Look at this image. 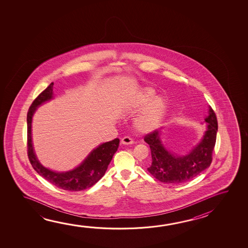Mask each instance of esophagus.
Listing matches in <instances>:
<instances>
[{
  "instance_id": "esophagus-1",
  "label": "esophagus",
  "mask_w": 248,
  "mask_h": 248,
  "mask_svg": "<svg viewBox=\"0 0 248 248\" xmlns=\"http://www.w3.org/2000/svg\"><path fill=\"white\" fill-rule=\"evenodd\" d=\"M121 143L124 144V145L133 144V143H134V141H133V139L130 138V137H124V138H122V140H121Z\"/></svg>"
}]
</instances>
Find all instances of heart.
<instances>
[{
	"label": "heart",
	"mask_w": 248,
	"mask_h": 248,
	"mask_svg": "<svg viewBox=\"0 0 248 248\" xmlns=\"http://www.w3.org/2000/svg\"><path fill=\"white\" fill-rule=\"evenodd\" d=\"M155 91L151 87H142L137 91L130 101L131 109L139 110L145 106L136 120L135 125L140 132L148 133L155 130L162 122L167 110L166 99L154 96Z\"/></svg>",
	"instance_id": "heart-1"
}]
</instances>
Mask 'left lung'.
<instances>
[{"mask_svg": "<svg viewBox=\"0 0 248 248\" xmlns=\"http://www.w3.org/2000/svg\"><path fill=\"white\" fill-rule=\"evenodd\" d=\"M208 112L205 119L207 124V130L202 141L185 155L179 156L168 151L163 146L157 130L144 137V141L150 145L152 156V163L148 168V171L155 178L162 183L179 184L194 178L210 166L218 122L211 107H209Z\"/></svg>", "mask_w": 248, "mask_h": 248, "instance_id": "obj_1", "label": "left lung"}]
</instances>
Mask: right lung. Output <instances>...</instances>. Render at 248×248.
<instances>
[{"mask_svg":"<svg viewBox=\"0 0 248 248\" xmlns=\"http://www.w3.org/2000/svg\"><path fill=\"white\" fill-rule=\"evenodd\" d=\"M53 83H51L33 100L32 105L29 107L27 116L28 155L29 161L34 170L36 171L39 175L59 188L68 191L84 190L87 187L93 186L94 184L98 183L103 177V175H105L113 155L118 150L119 139L116 138L112 141L100 144L98 148L94 149L88 155V156L79 166L73 170L60 173L50 170L45 167L42 166L38 161L33 151L31 134L32 118L38 106H41L44 102L48 101L51 98H53Z\"/></svg>","mask_w":248,"mask_h":248,"instance_id":"obj_1","label":"right lung"}]
</instances>
